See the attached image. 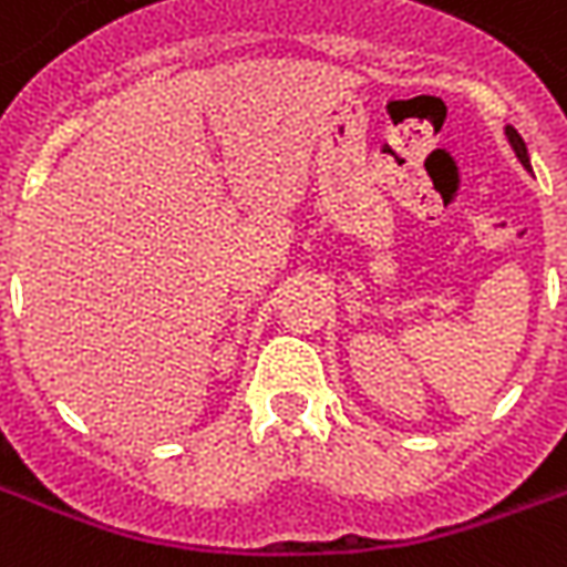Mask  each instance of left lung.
<instances>
[{
	"mask_svg": "<svg viewBox=\"0 0 567 567\" xmlns=\"http://www.w3.org/2000/svg\"><path fill=\"white\" fill-rule=\"evenodd\" d=\"M507 140H511L513 151H516V157H519V161H523L525 166H528V148H525L523 136H519V133H516V130H513V127H507Z\"/></svg>",
	"mask_w": 567,
	"mask_h": 567,
	"instance_id": "1",
	"label": "left lung"
}]
</instances>
